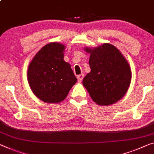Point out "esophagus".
Returning <instances> with one entry per match:
<instances>
[{"label": "esophagus", "mask_w": 154, "mask_h": 154, "mask_svg": "<svg viewBox=\"0 0 154 154\" xmlns=\"http://www.w3.org/2000/svg\"><path fill=\"white\" fill-rule=\"evenodd\" d=\"M83 78H84V74H80V75H79L77 76V79H78V81L79 82H81L82 80V79H83Z\"/></svg>", "instance_id": "obj_1"}]
</instances>
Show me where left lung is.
Segmentation results:
<instances>
[{
  "label": "left lung",
  "instance_id": "obj_1",
  "mask_svg": "<svg viewBox=\"0 0 154 154\" xmlns=\"http://www.w3.org/2000/svg\"><path fill=\"white\" fill-rule=\"evenodd\" d=\"M90 54L91 72L82 84L94 102L101 106L113 105L120 100L128 90L131 80L129 64L115 46L104 43L95 48L85 47Z\"/></svg>",
  "mask_w": 154,
  "mask_h": 154
}]
</instances>
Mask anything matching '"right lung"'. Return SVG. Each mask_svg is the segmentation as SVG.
Here are the masks:
<instances>
[{
	"label": "right lung",
	"instance_id": "add662e5",
	"mask_svg": "<svg viewBox=\"0 0 154 154\" xmlns=\"http://www.w3.org/2000/svg\"><path fill=\"white\" fill-rule=\"evenodd\" d=\"M65 48L63 44L50 42L38 51L28 67L30 88L46 103L63 101L77 82L70 64L63 59Z\"/></svg>",
	"mask_w": 154,
	"mask_h": 154
}]
</instances>
